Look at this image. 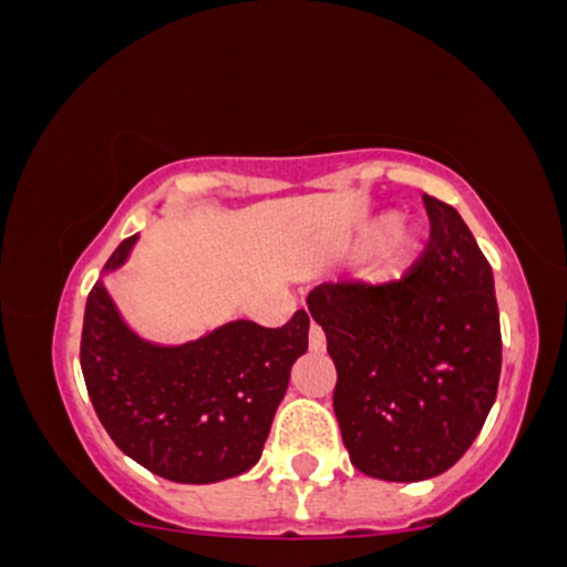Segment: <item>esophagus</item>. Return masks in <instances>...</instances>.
I'll use <instances>...</instances> for the list:
<instances>
[{"label": "esophagus", "instance_id": "esophagus-1", "mask_svg": "<svg viewBox=\"0 0 567 567\" xmlns=\"http://www.w3.org/2000/svg\"><path fill=\"white\" fill-rule=\"evenodd\" d=\"M309 349L311 351H322L324 349V333L320 328H317L315 322L309 324Z\"/></svg>", "mask_w": 567, "mask_h": 567}]
</instances>
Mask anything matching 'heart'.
<instances>
[{"label": "heart", "instance_id": "obj_1", "mask_svg": "<svg viewBox=\"0 0 567 567\" xmlns=\"http://www.w3.org/2000/svg\"><path fill=\"white\" fill-rule=\"evenodd\" d=\"M354 247L360 256L375 250L370 279L396 282V279L410 275L413 266L419 264L421 252L426 247V231L421 224L400 218L396 213H383L360 231Z\"/></svg>", "mask_w": 567, "mask_h": 567}]
</instances>
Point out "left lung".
<instances>
[{"label":"left lung","instance_id":"obj_1","mask_svg":"<svg viewBox=\"0 0 567 567\" xmlns=\"http://www.w3.org/2000/svg\"><path fill=\"white\" fill-rule=\"evenodd\" d=\"M429 245L400 282H324L306 296L336 362L333 410L351 464L386 483L437 477L498 392L493 271L458 210L424 194Z\"/></svg>","mask_w":567,"mask_h":567}]
</instances>
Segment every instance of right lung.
Segmentation results:
<instances>
[{
  "label": "right lung",
  "instance_id": "add662e5",
  "mask_svg": "<svg viewBox=\"0 0 567 567\" xmlns=\"http://www.w3.org/2000/svg\"><path fill=\"white\" fill-rule=\"evenodd\" d=\"M138 234L112 252L103 275L127 261ZM309 347V315L282 328L234 320L197 341L162 347L127 328L103 277L87 296L82 375L114 445L173 483L207 485L258 464L290 368Z\"/></svg>",
  "mask_w": 567,
  "mask_h": 567
}]
</instances>
